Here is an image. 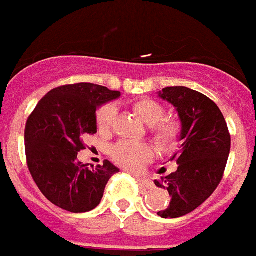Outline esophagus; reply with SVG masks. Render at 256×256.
<instances>
[{"label": "esophagus", "mask_w": 256, "mask_h": 256, "mask_svg": "<svg viewBox=\"0 0 256 256\" xmlns=\"http://www.w3.org/2000/svg\"><path fill=\"white\" fill-rule=\"evenodd\" d=\"M135 178H136V181L140 184V186H143L144 188H154V184H152V181H150V180H147V178L139 177V176H135Z\"/></svg>", "instance_id": "34e87169"}]
</instances>
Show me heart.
Returning a JSON list of instances; mask_svg holds the SVG:
<instances>
[{"label":"heart","mask_w":256,"mask_h":256,"mask_svg":"<svg viewBox=\"0 0 256 256\" xmlns=\"http://www.w3.org/2000/svg\"><path fill=\"white\" fill-rule=\"evenodd\" d=\"M132 110L142 121L151 128L156 144L162 150H174L180 143L182 126L174 118H164L165 108L158 102L150 98H142L132 102ZM116 106L112 104L102 105L96 112V126L98 132L106 134L112 130L116 121ZM113 160L121 166L130 170H138L147 161L151 160L152 150L144 143L122 140L110 150Z\"/></svg>","instance_id":"heart-1"}]
</instances>
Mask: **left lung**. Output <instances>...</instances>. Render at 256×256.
I'll list each match as a JSON object with an SVG mask.
<instances>
[{
	"label": "left lung",
	"mask_w": 256,
	"mask_h": 256,
	"mask_svg": "<svg viewBox=\"0 0 256 256\" xmlns=\"http://www.w3.org/2000/svg\"><path fill=\"white\" fill-rule=\"evenodd\" d=\"M158 96L177 109L182 124V150L170 158L178 164L177 170L154 181L172 196L169 207L158 214L176 218L196 210L216 190L230 152V134L218 105L200 92L166 87Z\"/></svg>",
	"instance_id": "obj_1"
}]
</instances>
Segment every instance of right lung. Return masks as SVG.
I'll use <instances>...</instances> for the list:
<instances>
[{"instance_id": "add662e5", "label": "right lung", "mask_w": 256, "mask_h": 256, "mask_svg": "<svg viewBox=\"0 0 256 256\" xmlns=\"http://www.w3.org/2000/svg\"><path fill=\"white\" fill-rule=\"evenodd\" d=\"M121 96L92 83L61 86L38 102L24 130L30 173L44 196L72 212L92 211L100 204L105 186L120 169L105 160L95 169L79 162L86 135L98 132L96 109Z\"/></svg>"}]
</instances>
